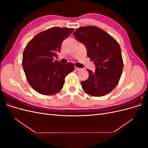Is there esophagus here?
I'll use <instances>...</instances> for the list:
<instances>
[{
  "mask_svg": "<svg viewBox=\"0 0 148 148\" xmlns=\"http://www.w3.org/2000/svg\"><path fill=\"white\" fill-rule=\"evenodd\" d=\"M75 69L76 70H77V71H79V70H81L82 69H80V68H78V67H77V66H75Z\"/></svg>",
  "mask_w": 148,
  "mask_h": 148,
  "instance_id": "esophagus-1",
  "label": "esophagus"
}]
</instances>
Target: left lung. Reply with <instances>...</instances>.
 <instances>
[{
  "label": "left lung",
  "mask_w": 148,
  "mask_h": 148,
  "mask_svg": "<svg viewBox=\"0 0 148 148\" xmlns=\"http://www.w3.org/2000/svg\"><path fill=\"white\" fill-rule=\"evenodd\" d=\"M73 34L86 46L88 57L96 66L95 71L88 69L89 78L81 83L84 91L95 97L107 95L117 85L123 70V62L119 43L96 26L80 27Z\"/></svg>",
  "instance_id": "1"
}]
</instances>
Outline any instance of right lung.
Masks as SVG:
<instances>
[{"label":"right lung","instance_id":"add662e5","mask_svg":"<svg viewBox=\"0 0 148 148\" xmlns=\"http://www.w3.org/2000/svg\"><path fill=\"white\" fill-rule=\"evenodd\" d=\"M73 28L53 27L36 34L26 46L22 65L29 84L43 95L59 92L66 76L73 71V63L62 64L53 57L60 52L62 43Z\"/></svg>","mask_w":148,"mask_h":148}]
</instances>
